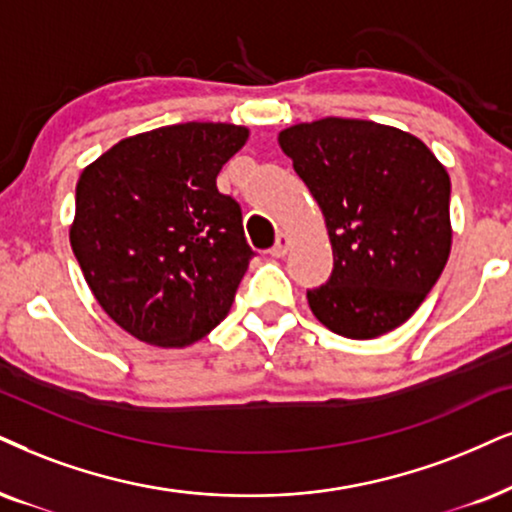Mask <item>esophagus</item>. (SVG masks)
I'll use <instances>...</instances> for the list:
<instances>
[{"label":"esophagus","instance_id":"34e87169","mask_svg":"<svg viewBox=\"0 0 512 512\" xmlns=\"http://www.w3.org/2000/svg\"><path fill=\"white\" fill-rule=\"evenodd\" d=\"M288 245H290V238L286 236V234H278L276 236V243H274V248H271L269 252L274 257H283L288 252Z\"/></svg>","mask_w":512,"mask_h":512}]
</instances>
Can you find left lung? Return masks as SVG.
Returning a JSON list of instances; mask_svg holds the SVG:
<instances>
[{
	"label": "left lung",
	"instance_id": "left-lung-1",
	"mask_svg": "<svg viewBox=\"0 0 512 512\" xmlns=\"http://www.w3.org/2000/svg\"><path fill=\"white\" fill-rule=\"evenodd\" d=\"M326 217L333 274L307 290L323 326L371 340L401 326L451 252L444 165L423 141L371 120L323 118L278 134Z\"/></svg>",
	"mask_w": 512,
	"mask_h": 512
}]
</instances>
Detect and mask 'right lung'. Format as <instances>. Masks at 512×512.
<instances>
[{
  "mask_svg": "<svg viewBox=\"0 0 512 512\" xmlns=\"http://www.w3.org/2000/svg\"><path fill=\"white\" fill-rule=\"evenodd\" d=\"M245 139L238 125L184 122L82 170L70 245L103 312L137 340L186 347L229 314L255 252L217 174Z\"/></svg>",
  "mask_w": 512,
  "mask_h": 512,
  "instance_id": "1",
  "label": "right lung"
}]
</instances>
